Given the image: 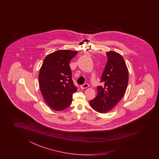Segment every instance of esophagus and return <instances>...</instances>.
Segmentation results:
<instances>
[{"label": "esophagus", "instance_id": "obj_1", "mask_svg": "<svg viewBox=\"0 0 159 159\" xmlns=\"http://www.w3.org/2000/svg\"><path fill=\"white\" fill-rule=\"evenodd\" d=\"M89 87V85L88 84H84L81 85V89H86Z\"/></svg>", "mask_w": 159, "mask_h": 159}]
</instances>
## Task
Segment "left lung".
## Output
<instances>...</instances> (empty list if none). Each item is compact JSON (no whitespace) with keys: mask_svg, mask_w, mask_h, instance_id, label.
<instances>
[{"mask_svg":"<svg viewBox=\"0 0 159 159\" xmlns=\"http://www.w3.org/2000/svg\"><path fill=\"white\" fill-rule=\"evenodd\" d=\"M106 54L108 60L101 80L104 85L98 86L97 97L90 101L91 107L100 113L110 111L118 104L129 82V70L122 55L114 51Z\"/></svg>","mask_w":159,"mask_h":159,"instance_id":"8db88e82","label":"left lung"}]
</instances>
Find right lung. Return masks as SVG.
<instances>
[{"instance_id": "right-lung-1", "label": "right lung", "mask_w": 159, "mask_h": 159, "mask_svg": "<svg viewBox=\"0 0 159 159\" xmlns=\"http://www.w3.org/2000/svg\"><path fill=\"white\" fill-rule=\"evenodd\" d=\"M77 51L59 50L45 58L39 75L41 92L48 105L62 111L71 105L72 95L77 91L72 80L69 62Z\"/></svg>"}]
</instances>
